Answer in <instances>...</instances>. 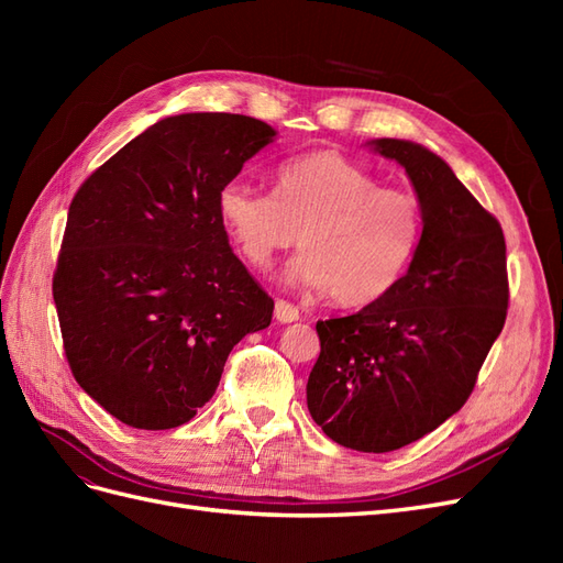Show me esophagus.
Returning a JSON list of instances; mask_svg holds the SVG:
<instances>
[{
	"instance_id": "1",
	"label": "esophagus",
	"mask_w": 563,
	"mask_h": 563,
	"mask_svg": "<svg viewBox=\"0 0 563 563\" xmlns=\"http://www.w3.org/2000/svg\"><path fill=\"white\" fill-rule=\"evenodd\" d=\"M275 317H277V321H282V323H291V321H298V319H300V310L296 308L294 302L277 300V302H275Z\"/></svg>"
}]
</instances>
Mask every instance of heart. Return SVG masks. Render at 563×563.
I'll list each match as a JSON object with an SVG mask.
<instances>
[{
	"label": "heart",
	"mask_w": 563,
	"mask_h": 563,
	"mask_svg": "<svg viewBox=\"0 0 563 563\" xmlns=\"http://www.w3.org/2000/svg\"><path fill=\"white\" fill-rule=\"evenodd\" d=\"M218 216L253 267L298 242L286 279L362 308L395 291L422 242L424 207L408 187L383 185L333 150L286 159L272 195L242 180L218 192Z\"/></svg>",
	"instance_id": "b5f03b06"
}]
</instances>
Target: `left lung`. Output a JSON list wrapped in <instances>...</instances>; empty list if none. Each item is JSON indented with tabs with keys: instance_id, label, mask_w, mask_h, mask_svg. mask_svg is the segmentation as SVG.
I'll return each mask as SVG.
<instances>
[{
	"instance_id": "left-lung-1",
	"label": "left lung",
	"mask_w": 563,
	"mask_h": 563,
	"mask_svg": "<svg viewBox=\"0 0 563 563\" xmlns=\"http://www.w3.org/2000/svg\"><path fill=\"white\" fill-rule=\"evenodd\" d=\"M424 207L416 258L395 291L350 317L317 321L308 408L335 444L397 451L463 408L509 305L505 236L451 166L411 141H373Z\"/></svg>"
}]
</instances>
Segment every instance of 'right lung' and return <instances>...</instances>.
Returning <instances> with one entry per match:
<instances>
[{"instance_id": "obj_1", "label": "right lung", "mask_w": 563, "mask_h": 563, "mask_svg": "<svg viewBox=\"0 0 563 563\" xmlns=\"http://www.w3.org/2000/svg\"><path fill=\"white\" fill-rule=\"evenodd\" d=\"M275 139L230 112L166 117L79 185L54 272L75 380L135 430L197 416L272 300L228 244L218 192Z\"/></svg>"}]
</instances>
